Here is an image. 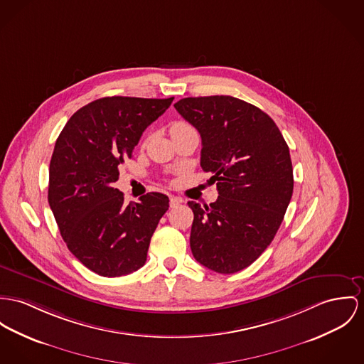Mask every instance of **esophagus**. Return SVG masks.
Instances as JSON below:
<instances>
[{
	"mask_svg": "<svg viewBox=\"0 0 364 364\" xmlns=\"http://www.w3.org/2000/svg\"><path fill=\"white\" fill-rule=\"evenodd\" d=\"M183 202V199L181 198H178V196H170V208H176V206H178L180 203Z\"/></svg>",
	"mask_w": 364,
	"mask_h": 364,
	"instance_id": "esophagus-1",
	"label": "esophagus"
}]
</instances>
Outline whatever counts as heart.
<instances>
[{
  "label": "heart",
  "mask_w": 364,
  "mask_h": 364,
  "mask_svg": "<svg viewBox=\"0 0 364 364\" xmlns=\"http://www.w3.org/2000/svg\"><path fill=\"white\" fill-rule=\"evenodd\" d=\"M191 126L187 124L186 122H174L170 124V134L171 133H176V132H180V130H186V129H190Z\"/></svg>",
  "instance_id": "heart-1"
}]
</instances>
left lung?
<instances>
[{
	"label": "left lung",
	"instance_id": "1",
	"mask_svg": "<svg viewBox=\"0 0 364 364\" xmlns=\"http://www.w3.org/2000/svg\"><path fill=\"white\" fill-rule=\"evenodd\" d=\"M174 108L200 134V166L219 198L194 200L190 245L200 264L237 273L272 244L294 191L289 148L267 113L230 95L190 97Z\"/></svg>",
	"mask_w": 364,
	"mask_h": 364
}]
</instances>
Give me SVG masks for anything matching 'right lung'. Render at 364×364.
I'll use <instances>...</instances> for the list:
<instances>
[{
  "mask_svg": "<svg viewBox=\"0 0 364 364\" xmlns=\"http://www.w3.org/2000/svg\"><path fill=\"white\" fill-rule=\"evenodd\" d=\"M173 100H95L68 120L56 140L48 203L69 251L102 277L130 274L145 264L151 237L168 209L161 193L127 205L113 183L142 132Z\"/></svg>",
  "mask_w": 364,
  "mask_h": 364,
  "instance_id": "obj_1",
  "label": "right lung"
}]
</instances>
